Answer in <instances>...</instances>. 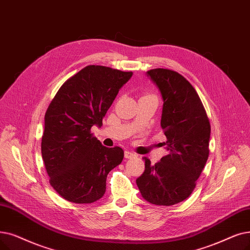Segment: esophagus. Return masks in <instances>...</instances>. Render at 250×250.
<instances>
[{"instance_id":"1","label":"esophagus","mask_w":250,"mask_h":250,"mask_svg":"<svg viewBox=\"0 0 250 250\" xmlns=\"http://www.w3.org/2000/svg\"><path fill=\"white\" fill-rule=\"evenodd\" d=\"M137 154H135L134 152H131V151H125V158H134L136 157Z\"/></svg>"}]
</instances>
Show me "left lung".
<instances>
[{
  "label": "left lung",
  "mask_w": 250,
  "mask_h": 250,
  "mask_svg": "<svg viewBox=\"0 0 250 250\" xmlns=\"http://www.w3.org/2000/svg\"><path fill=\"white\" fill-rule=\"evenodd\" d=\"M164 99L160 125L168 153L154 166L144 157L145 170L136 180L145 200L173 205L187 199L209 154L210 124L193 85L179 72L167 68L147 71Z\"/></svg>",
  "instance_id": "obj_1"
}]
</instances>
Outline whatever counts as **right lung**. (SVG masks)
<instances>
[{
  "label": "right lung",
  "instance_id": "obj_1",
  "mask_svg": "<svg viewBox=\"0 0 250 250\" xmlns=\"http://www.w3.org/2000/svg\"><path fill=\"white\" fill-rule=\"evenodd\" d=\"M132 71L88 65L65 82L45 114L42 156L53 189L73 203H92L106 191L108 172L122 164L124 150L107 148L93 135L102 125Z\"/></svg>",
  "mask_w": 250,
  "mask_h": 250
}]
</instances>
